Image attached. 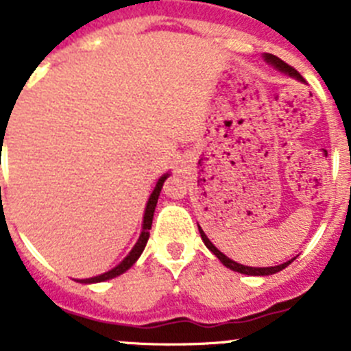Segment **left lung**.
<instances>
[{"label":"left lung","mask_w":351,"mask_h":351,"mask_svg":"<svg viewBox=\"0 0 351 351\" xmlns=\"http://www.w3.org/2000/svg\"><path fill=\"white\" fill-rule=\"evenodd\" d=\"M265 61H267V63H271V64H274V66L278 68V70L285 71V73H288V75L295 77V79H299V80H304L302 75H300V73L295 70V68L285 63V61L280 60L278 56L265 54ZM198 232H200V237H202L204 244H206V246L209 247L210 251H213L214 255H216L219 260H221L223 265H226V267L232 269V271H235V272H241V274H247V276H269V274H276V272L283 271V269L287 267V265H290V263L293 262V258H291V260H288V262L281 263V265H276V267H247V265H241V263L234 262V260H230V258H228V256L223 255L221 251H219L218 247L214 246V244L210 243L209 239H207V235L204 234V230H202V228H200V226H198Z\"/></svg>","instance_id":"1"}]
</instances>
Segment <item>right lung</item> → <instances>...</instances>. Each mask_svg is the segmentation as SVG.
<instances>
[{
	"label": "right lung",
	"instance_id": "1",
	"mask_svg": "<svg viewBox=\"0 0 351 351\" xmlns=\"http://www.w3.org/2000/svg\"><path fill=\"white\" fill-rule=\"evenodd\" d=\"M167 178H169V176H163V178H160V181L156 182V188H154V191L151 193V197H149V202H147V206H145L142 234H141V237H138L137 244H135V246H133V250L130 251V255L126 256V258L123 260V262H121L117 267H114L112 271H108V272H105V274H100V276H95V278H89V280H80V283H100V281L112 280V278H116V276H119V274H123V272L128 271L133 263L137 262L138 256H141L142 251H144L145 244H147L149 230H151V225H153V216H154V209H156L158 197H160V191H161V188H163V182H165Z\"/></svg>",
	"mask_w": 351,
	"mask_h": 351
}]
</instances>
